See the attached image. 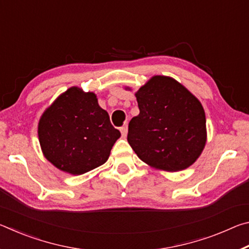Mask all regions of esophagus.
<instances>
[{
    "mask_svg": "<svg viewBox=\"0 0 249 249\" xmlns=\"http://www.w3.org/2000/svg\"><path fill=\"white\" fill-rule=\"evenodd\" d=\"M120 130H121L122 135H123V136L125 137L126 135H127V124H124L123 126H122V127L120 128Z\"/></svg>",
    "mask_w": 249,
    "mask_h": 249,
    "instance_id": "obj_1",
    "label": "esophagus"
}]
</instances>
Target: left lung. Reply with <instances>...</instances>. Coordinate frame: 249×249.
Instances as JSON below:
<instances>
[{
    "label": "left lung",
    "mask_w": 249,
    "mask_h": 249,
    "mask_svg": "<svg viewBox=\"0 0 249 249\" xmlns=\"http://www.w3.org/2000/svg\"><path fill=\"white\" fill-rule=\"evenodd\" d=\"M135 95L140 114L130 120L127 135L135 154L156 169L175 172L190 167L206 142L200 101L165 75H154Z\"/></svg>",
    "instance_id": "8db88e82"
}]
</instances>
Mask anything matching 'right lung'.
Instances as JSON below:
<instances>
[{"mask_svg":"<svg viewBox=\"0 0 249 249\" xmlns=\"http://www.w3.org/2000/svg\"><path fill=\"white\" fill-rule=\"evenodd\" d=\"M120 136L96 95L78 87L59 95L38 123L45 157L58 169L74 176L103 165Z\"/></svg>","mask_w":249,"mask_h":249,"instance_id":"1","label":"right lung"}]
</instances>
